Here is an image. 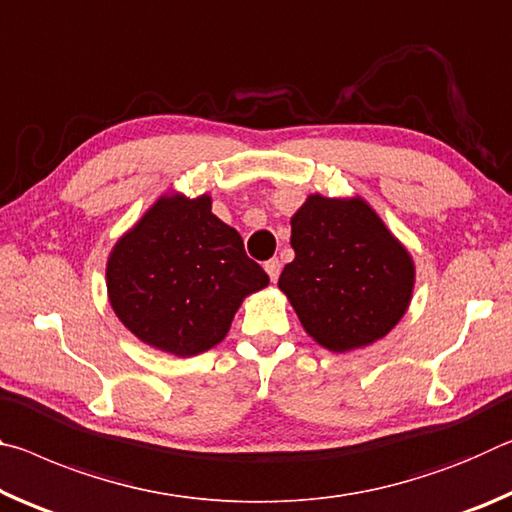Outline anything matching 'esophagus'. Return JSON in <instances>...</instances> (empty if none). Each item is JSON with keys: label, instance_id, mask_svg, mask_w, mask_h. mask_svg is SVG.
Segmentation results:
<instances>
[{"label": "esophagus", "instance_id": "34e87169", "mask_svg": "<svg viewBox=\"0 0 512 512\" xmlns=\"http://www.w3.org/2000/svg\"><path fill=\"white\" fill-rule=\"evenodd\" d=\"M265 272L270 274V279H272V281L279 279V274H281V263H279V258H270V261L265 263Z\"/></svg>", "mask_w": 512, "mask_h": 512}]
</instances>
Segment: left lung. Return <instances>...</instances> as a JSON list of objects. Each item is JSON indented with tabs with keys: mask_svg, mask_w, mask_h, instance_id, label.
Masks as SVG:
<instances>
[{
	"mask_svg": "<svg viewBox=\"0 0 512 512\" xmlns=\"http://www.w3.org/2000/svg\"><path fill=\"white\" fill-rule=\"evenodd\" d=\"M290 226L295 261L279 288L315 342L345 354L395 329L413 297L415 265L367 201L311 195Z\"/></svg>",
	"mask_w": 512,
	"mask_h": 512,
	"instance_id": "8db88e82",
	"label": "left lung"
}]
</instances>
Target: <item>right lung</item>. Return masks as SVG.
Wrapping results in <instances>:
<instances>
[{
    "label": "right lung",
    "mask_w": 512,
    "mask_h": 512,
    "mask_svg": "<svg viewBox=\"0 0 512 512\" xmlns=\"http://www.w3.org/2000/svg\"><path fill=\"white\" fill-rule=\"evenodd\" d=\"M270 276L245 254L211 197L165 195L115 242L106 288L115 315L147 345L188 358L229 333L242 299Z\"/></svg>",
    "instance_id": "right-lung-1"
}]
</instances>
